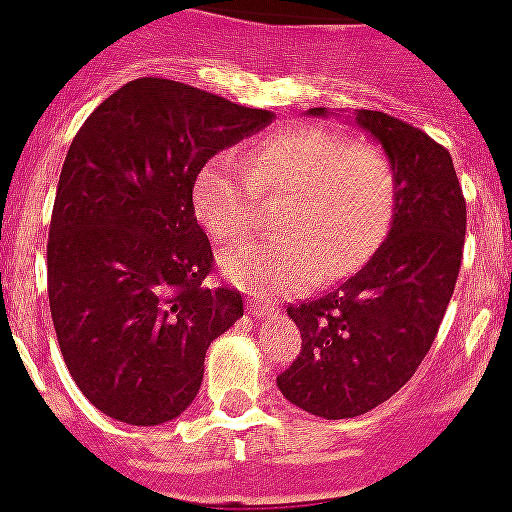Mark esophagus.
Segmentation results:
<instances>
[{"instance_id":"obj_1","label":"esophagus","mask_w":512,"mask_h":512,"mask_svg":"<svg viewBox=\"0 0 512 512\" xmlns=\"http://www.w3.org/2000/svg\"><path fill=\"white\" fill-rule=\"evenodd\" d=\"M248 312H251L256 320H266V318H274V315H277V310H274V307L266 305V302H261V300L248 302Z\"/></svg>"}]
</instances>
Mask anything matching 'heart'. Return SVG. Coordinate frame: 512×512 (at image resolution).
<instances>
[{"label":"heart","mask_w":512,"mask_h":512,"mask_svg":"<svg viewBox=\"0 0 512 512\" xmlns=\"http://www.w3.org/2000/svg\"><path fill=\"white\" fill-rule=\"evenodd\" d=\"M264 194L287 197L284 235L225 251L220 269L238 287L284 297L318 277H346L377 251L395 215L397 174L382 148L302 125L261 140L248 166L233 153L210 158L194 182V212L212 238L241 241L259 223Z\"/></svg>","instance_id":"obj_1"}]
</instances>
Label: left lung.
<instances>
[{"instance_id":"8db88e82","label":"left lung","mask_w":512,"mask_h":512,"mask_svg":"<svg viewBox=\"0 0 512 512\" xmlns=\"http://www.w3.org/2000/svg\"><path fill=\"white\" fill-rule=\"evenodd\" d=\"M307 115L328 110L312 107ZM354 120L395 166L390 233L354 277L287 307L302 351L277 377L292 405L325 420L369 413L413 377L454 295L467 233L451 153L387 112L356 110Z\"/></svg>"}]
</instances>
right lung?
Segmentation results:
<instances>
[{
  "instance_id": "obj_1",
  "label": "right lung",
  "mask_w": 512,
  "mask_h": 512,
  "mask_svg": "<svg viewBox=\"0 0 512 512\" xmlns=\"http://www.w3.org/2000/svg\"><path fill=\"white\" fill-rule=\"evenodd\" d=\"M271 120L143 76L71 140L48 233V300L63 361L104 415L161 425L200 392L207 348L241 318L243 297L205 284L215 259L194 182L215 153Z\"/></svg>"
}]
</instances>
